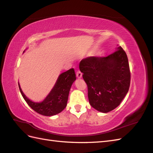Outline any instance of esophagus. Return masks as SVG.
<instances>
[{"label":"esophagus","instance_id":"esophagus-1","mask_svg":"<svg viewBox=\"0 0 153 153\" xmlns=\"http://www.w3.org/2000/svg\"><path fill=\"white\" fill-rule=\"evenodd\" d=\"M76 76L78 78H80L82 76V73H81L80 71L78 70L76 71Z\"/></svg>","mask_w":153,"mask_h":153}]
</instances>
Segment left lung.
Listing matches in <instances>:
<instances>
[{
    "instance_id": "8db88e82",
    "label": "left lung",
    "mask_w": 153,
    "mask_h": 153,
    "mask_svg": "<svg viewBox=\"0 0 153 153\" xmlns=\"http://www.w3.org/2000/svg\"><path fill=\"white\" fill-rule=\"evenodd\" d=\"M86 82L90 105L107 113L121 103L130 85L127 55L121 47L106 57H89L79 64Z\"/></svg>"
}]
</instances>
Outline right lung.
Returning <instances> with one entry per match:
<instances>
[{
    "instance_id": "right-lung-1",
    "label": "right lung",
    "mask_w": 153,
    "mask_h": 153,
    "mask_svg": "<svg viewBox=\"0 0 153 153\" xmlns=\"http://www.w3.org/2000/svg\"><path fill=\"white\" fill-rule=\"evenodd\" d=\"M75 80L76 75L73 68L62 73L59 75L52 90L41 103H35L27 98L19 84L18 86L23 98L32 109L41 115L52 116L62 112L66 108L69 90Z\"/></svg>"
}]
</instances>
